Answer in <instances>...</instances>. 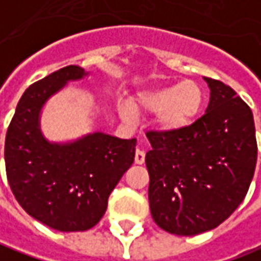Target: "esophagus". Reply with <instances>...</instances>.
Returning a JSON list of instances; mask_svg holds the SVG:
<instances>
[{
  "label": "esophagus",
  "instance_id": "obj_1",
  "mask_svg": "<svg viewBox=\"0 0 261 261\" xmlns=\"http://www.w3.org/2000/svg\"><path fill=\"white\" fill-rule=\"evenodd\" d=\"M134 162H136L137 165L144 164V152H143V150H140V149H137V150H136Z\"/></svg>",
  "mask_w": 261,
  "mask_h": 261
}]
</instances>
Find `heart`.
<instances>
[{"instance_id": "obj_1", "label": "heart", "mask_w": 261, "mask_h": 261, "mask_svg": "<svg viewBox=\"0 0 261 261\" xmlns=\"http://www.w3.org/2000/svg\"><path fill=\"white\" fill-rule=\"evenodd\" d=\"M204 90L193 82L186 80L178 85L153 87L137 93L130 105L118 107L121 117L128 119L136 112H156V124L162 131L174 133L193 124L204 107Z\"/></svg>"}]
</instances>
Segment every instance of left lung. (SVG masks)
<instances>
[{
    "instance_id": "left-lung-1",
    "label": "left lung",
    "mask_w": 261,
    "mask_h": 261,
    "mask_svg": "<svg viewBox=\"0 0 261 261\" xmlns=\"http://www.w3.org/2000/svg\"><path fill=\"white\" fill-rule=\"evenodd\" d=\"M206 114L179 131H147L149 204L169 233L191 237L226 221L250 188L257 162L253 112L229 86L204 77Z\"/></svg>"
}]
</instances>
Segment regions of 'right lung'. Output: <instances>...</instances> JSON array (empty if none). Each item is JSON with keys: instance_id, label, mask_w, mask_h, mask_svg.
<instances>
[{"instance_id": "right-lung-1", "label": "right lung", "mask_w": 261, "mask_h": 261, "mask_svg": "<svg viewBox=\"0 0 261 261\" xmlns=\"http://www.w3.org/2000/svg\"><path fill=\"white\" fill-rule=\"evenodd\" d=\"M83 75L82 67L67 65L29 86L8 125L4 147L8 184L20 206L63 232L87 231L100 221L109 194L134 162L137 143L103 133L65 144L43 139V103L67 82Z\"/></svg>"}]
</instances>
